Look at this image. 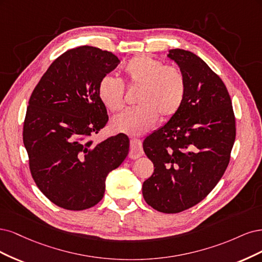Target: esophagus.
<instances>
[{
  "instance_id": "esophagus-1",
  "label": "esophagus",
  "mask_w": 262,
  "mask_h": 262,
  "mask_svg": "<svg viewBox=\"0 0 262 262\" xmlns=\"http://www.w3.org/2000/svg\"><path fill=\"white\" fill-rule=\"evenodd\" d=\"M143 155L142 143L141 140L134 138L130 140V150H129V158L130 159H137Z\"/></svg>"
}]
</instances>
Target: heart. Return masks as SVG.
<instances>
[{"label":"heart","instance_id":"obj_1","mask_svg":"<svg viewBox=\"0 0 262 262\" xmlns=\"http://www.w3.org/2000/svg\"><path fill=\"white\" fill-rule=\"evenodd\" d=\"M124 73L129 86L139 88L136 100L139 106L113 117L114 130L139 136L154 127L159 115L167 120L179 111L186 94V81L180 69L139 55L127 62ZM98 94L110 111L116 112L124 105L123 83L111 75L100 80Z\"/></svg>","mask_w":262,"mask_h":262}]
</instances>
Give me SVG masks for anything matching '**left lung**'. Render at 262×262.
<instances>
[{"instance_id":"obj_1","label":"left lung","mask_w":262,"mask_h":262,"mask_svg":"<svg viewBox=\"0 0 262 262\" xmlns=\"http://www.w3.org/2000/svg\"><path fill=\"white\" fill-rule=\"evenodd\" d=\"M167 57L182 71L186 94L179 111L142 143L155 166L142 195L160 212L179 213L206 198L221 180L236 128L229 92L207 63L183 49L170 50Z\"/></svg>"}]
</instances>
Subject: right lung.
Masks as SVG:
<instances>
[{"instance_id": "add662e5", "label": "right lung", "mask_w": 262, "mask_h": 262, "mask_svg": "<svg viewBox=\"0 0 262 262\" xmlns=\"http://www.w3.org/2000/svg\"><path fill=\"white\" fill-rule=\"evenodd\" d=\"M119 57L82 46L50 65L32 91L23 140L32 179L54 205L85 210L103 198L107 174L128 155L124 134L94 143L88 137L103 128L108 116L99 98V82Z\"/></svg>"}]
</instances>
